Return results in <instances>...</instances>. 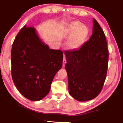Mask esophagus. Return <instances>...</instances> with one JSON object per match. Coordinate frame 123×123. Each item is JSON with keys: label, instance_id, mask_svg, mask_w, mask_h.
<instances>
[{"label": "esophagus", "instance_id": "obj_1", "mask_svg": "<svg viewBox=\"0 0 123 123\" xmlns=\"http://www.w3.org/2000/svg\"><path fill=\"white\" fill-rule=\"evenodd\" d=\"M67 63V61H66V60L65 58H64L63 60V63H62V64H63V66L64 67V66H65L66 63Z\"/></svg>", "mask_w": 123, "mask_h": 123}]
</instances>
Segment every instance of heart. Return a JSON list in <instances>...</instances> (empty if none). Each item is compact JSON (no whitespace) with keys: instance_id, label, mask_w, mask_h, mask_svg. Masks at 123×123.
<instances>
[{"instance_id":"obj_1","label":"heart","mask_w":123,"mask_h":123,"mask_svg":"<svg viewBox=\"0 0 123 123\" xmlns=\"http://www.w3.org/2000/svg\"><path fill=\"white\" fill-rule=\"evenodd\" d=\"M67 32L72 35L67 42V47L71 49L79 48L85 42L88 35V29L78 22H74L68 25Z\"/></svg>"}]
</instances>
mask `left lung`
<instances>
[{
	"label": "left lung",
	"mask_w": 123,
	"mask_h": 123,
	"mask_svg": "<svg viewBox=\"0 0 123 123\" xmlns=\"http://www.w3.org/2000/svg\"><path fill=\"white\" fill-rule=\"evenodd\" d=\"M92 33L89 40L80 49L64 52L69 93L80 101L97 97L106 78L109 62L106 39L94 18Z\"/></svg>",
	"instance_id": "obj_1"
}]
</instances>
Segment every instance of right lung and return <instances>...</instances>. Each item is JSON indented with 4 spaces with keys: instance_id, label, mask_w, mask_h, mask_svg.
Listing matches in <instances>:
<instances>
[{
    "instance_id": "right-lung-1",
    "label": "right lung",
    "mask_w": 123,
    "mask_h": 123,
    "mask_svg": "<svg viewBox=\"0 0 123 123\" xmlns=\"http://www.w3.org/2000/svg\"><path fill=\"white\" fill-rule=\"evenodd\" d=\"M63 53L50 49L34 27L25 25L16 36L11 50V74L18 91L32 101L48 94L55 74L62 67Z\"/></svg>"
}]
</instances>
